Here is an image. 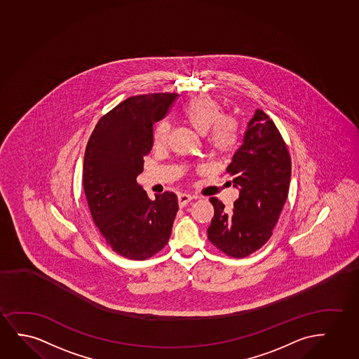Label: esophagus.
I'll return each instance as SVG.
<instances>
[{"label":"esophagus","instance_id":"1","mask_svg":"<svg viewBox=\"0 0 359 359\" xmlns=\"http://www.w3.org/2000/svg\"><path fill=\"white\" fill-rule=\"evenodd\" d=\"M191 200L192 196L187 195V194H182V195L177 196V202H179V205H180V207L187 205Z\"/></svg>","mask_w":359,"mask_h":359}]
</instances>
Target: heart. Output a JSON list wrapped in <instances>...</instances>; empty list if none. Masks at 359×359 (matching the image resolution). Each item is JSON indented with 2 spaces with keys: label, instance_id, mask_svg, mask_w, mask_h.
Listing matches in <instances>:
<instances>
[{
  "label": "heart",
  "instance_id": "heart-1",
  "mask_svg": "<svg viewBox=\"0 0 359 359\" xmlns=\"http://www.w3.org/2000/svg\"><path fill=\"white\" fill-rule=\"evenodd\" d=\"M222 104L208 95L192 98L182 108L185 121L200 135L207 134V144L219 156L231 154L238 144V124L230 116H224ZM170 126L163 121L156 126L154 142L156 147H164L168 144Z\"/></svg>",
  "mask_w": 359,
  "mask_h": 359
}]
</instances>
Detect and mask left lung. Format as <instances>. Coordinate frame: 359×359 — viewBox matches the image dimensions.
<instances>
[{
  "label": "left lung",
  "instance_id": "left-lung-1",
  "mask_svg": "<svg viewBox=\"0 0 359 359\" xmlns=\"http://www.w3.org/2000/svg\"><path fill=\"white\" fill-rule=\"evenodd\" d=\"M226 172L238 189L231 212L210 197L215 217L207 230L208 240L233 258L259 250L271 236L291 180V158L274 121L256 109L247 123L243 144L233 154Z\"/></svg>",
  "mask_w": 359,
  "mask_h": 359
}]
</instances>
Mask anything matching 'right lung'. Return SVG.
Returning <instances> with one entry per match:
<instances>
[{
	"instance_id": "add662e5",
	"label": "right lung",
	"mask_w": 359,
	"mask_h": 359,
	"mask_svg": "<svg viewBox=\"0 0 359 359\" xmlns=\"http://www.w3.org/2000/svg\"><path fill=\"white\" fill-rule=\"evenodd\" d=\"M177 93L126 98L103 116L85 149L83 185L93 222L121 256L144 261L169 241L179 205L174 192L151 201L136 177L154 146V124Z\"/></svg>"
}]
</instances>
